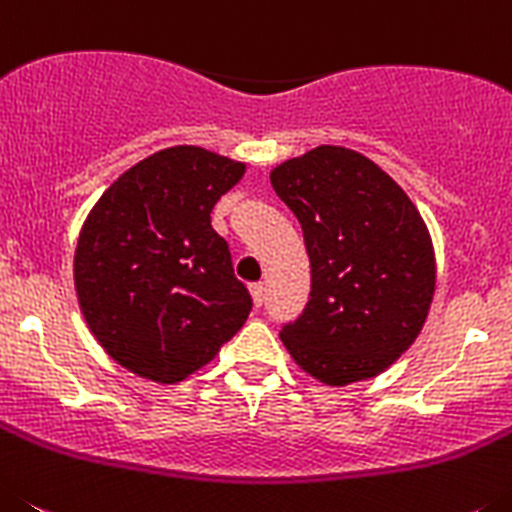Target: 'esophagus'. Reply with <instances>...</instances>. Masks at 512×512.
<instances>
[{
  "label": "esophagus",
  "mask_w": 512,
  "mask_h": 512,
  "mask_svg": "<svg viewBox=\"0 0 512 512\" xmlns=\"http://www.w3.org/2000/svg\"><path fill=\"white\" fill-rule=\"evenodd\" d=\"M250 293H252V303L260 308L262 303H265V283H252Z\"/></svg>",
  "instance_id": "obj_1"
}]
</instances>
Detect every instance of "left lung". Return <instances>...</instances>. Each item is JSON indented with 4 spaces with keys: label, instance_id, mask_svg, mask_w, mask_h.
<instances>
[{
    "label": "left lung",
    "instance_id": "left-lung-1",
    "mask_svg": "<svg viewBox=\"0 0 512 512\" xmlns=\"http://www.w3.org/2000/svg\"><path fill=\"white\" fill-rule=\"evenodd\" d=\"M301 222L311 296L280 339L326 385L388 370L416 342L434 301V245L403 188L365 155L321 145L270 173Z\"/></svg>",
    "mask_w": 512,
    "mask_h": 512
}]
</instances>
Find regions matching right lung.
<instances>
[{
    "mask_svg": "<svg viewBox=\"0 0 512 512\" xmlns=\"http://www.w3.org/2000/svg\"><path fill=\"white\" fill-rule=\"evenodd\" d=\"M242 176L245 163L168 147L122 173L84 222L78 306L96 342L135 375L186 380L250 316V290L211 229V209Z\"/></svg>",
    "mask_w": 512,
    "mask_h": 512,
    "instance_id": "1",
    "label": "right lung"
}]
</instances>
